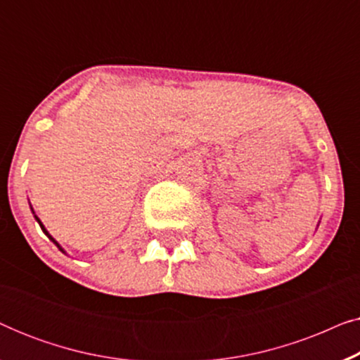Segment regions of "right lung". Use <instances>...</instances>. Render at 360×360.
<instances>
[{"label": "right lung", "instance_id": "1", "mask_svg": "<svg viewBox=\"0 0 360 360\" xmlns=\"http://www.w3.org/2000/svg\"><path fill=\"white\" fill-rule=\"evenodd\" d=\"M31 210H32V208H31ZM32 213H34V210H32ZM34 218H36V221H37V223H39V226H41V229L44 231V234H46V236H47V238H49V239H51V240H52V243H53V244H56V245H57V248H58V249H60L63 254H65V250H63V248H62V245H60V244H58V243H57V240H56V239H53L51 234H49V231L46 229V226H44V224H42V221L37 218V216H36V213H34Z\"/></svg>", "mask_w": 360, "mask_h": 360}]
</instances>
